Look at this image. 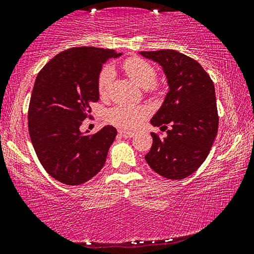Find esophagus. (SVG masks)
<instances>
[{"label": "esophagus", "instance_id": "obj_1", "mask_svg": "<svg viewBox=\"0 0 254 254\" xmlns=\"http://www.w3.org/2000/svg\"><path fill=\"white\" fill-rule=\"evenodd\" d=\"M119 133L121 136H123V138H126V139H131V138H133V135H134L133 132L124 131V130H121Z\"/></svg>", "mask_w": 254, "mask_h": 254}]
</instances>
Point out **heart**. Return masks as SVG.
Instances as JSON below:
<instances>
[{"label": "heart", "mask_w": 254, "mask_h": 254, "mask_svg": "<svg viewBox=\"0 0 254 254\" xmlns=\"http://www.w3.org/2000/svg\"><path fill=\"white\" fill-rule=\"evenodd\" d=\"M127 75L142 88H150L157 80V71L152 64L140 58H130L123 64ZM115 78V69L112 64H106L99 71L97 88L100 96H106ZM149 111L146 106L120 104L107 111L106 118L113 126L122 128H135L147 118Z\"/></svg>", "instance_id": "1"}]
</instances>
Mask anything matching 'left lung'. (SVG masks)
I'll return each instance as SVG.
<instances>
[{
  "instance_id": "obj_1",
  "label": "left lung",
  "mask_w": 254,
  "mask_h": 254,
  "mask_svg": "<svg viewBox=\"0 0 254 254\" xmlns=\"http://www.w3.org/2000/svg\"><path fill=\"white\" fill-rule=\"evenodd\" d=\"M139 54L163 67L168 84L162 106L150 120L167 134L151 133L152 146L144 158L164 178L185 179L206 160L218 131L214 82L195 60L180 52Z\"/></svg>"
}]
</instances>
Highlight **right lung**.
<instances>
[{"label": "right lung", "instance_id": "add662e5", "mask_svg": "<svg viewBox=\"0 0 254 254\" xmlns=\"http://www.w3.org/2000/svg\"><path fill=\"white\" fill-rule=\"evenodd\" d=\"M122 53L74 47L54 56L36 78L28 111L31 142L52 178L66 185L82 184L99 173L118 134L112 126L95 134L80 126L99 99L97 78L103 64Z\"/></svg>", "mask_w": 254, "mask_h": 254}]
</instances>
